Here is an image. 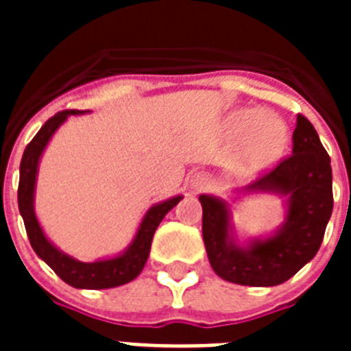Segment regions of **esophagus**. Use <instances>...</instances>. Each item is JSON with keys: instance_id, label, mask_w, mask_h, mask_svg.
<instances>
[{"instance_id": "1", "label": "esophagus", "mask_w": 351, "mask_h": 351, "mask_svg": "<svg viewBox=\"0 0 351 351\" xmlns=\"http://www.w3.org/2000/svg\"><path fill=\"white\" fill-rule=\"evenodd\" d=\"M207 178L206 176H197V179H195V190H204L207 186Z\"/></svg>"}]
</instances>
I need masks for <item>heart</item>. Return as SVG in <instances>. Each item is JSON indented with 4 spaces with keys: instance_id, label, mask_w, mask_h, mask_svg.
<instances>
[{
    "instance_id": "1",
    "label": "heart",
    "mask_w": 351,
    "mask_h": 351,
    "mask_svg": "<svg viewBox=\"0 0 351 351\" xmlns=\"http://www.w3.org/2000/svg\"><path fill=\"white\" fill-rule=\"evenodd\" d=\"M230 132L241 138L239 167L246 172L274 163L287 144V126L280 119L262 116L256 110H244L234 116Z\"/></svg>"
}]
</instances>
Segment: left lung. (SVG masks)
<instances>
[{"label": "left lung", "instance_id": "left-lung-1", "mask_svg": "<svg viewBox=\"0 0 351 351\" xmlns=\"http://www.w3.org/2000/svg\"><path fill=\"white\" fill-rule=\"evenodd\" d=\"M250 188L290 195L287 225L274 237L241 250L228 239L225 204L200 195L204 244L219 278L250 287H274L290 280L318 253L332 214L330 156L308 117L297 114L290 156L263 172Z\"/></svg>", "mask_w": 351, "mask_h": 351}]
</instances>
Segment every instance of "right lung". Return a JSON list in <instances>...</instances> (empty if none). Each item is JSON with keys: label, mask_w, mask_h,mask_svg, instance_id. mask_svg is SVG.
I'll return each instance as SVG.
<instances>
[{"label": "right lung", "mask_w": 351, "mask_h": 351, "mask_svg": "<svg viewBox=\"0 0 351 351\" xmlns=\"http://www.w3.org/2000/svg\"><path fill=\"white\" fill-rule=\"evenodd\" d=\"M71 114H82L80 110H61L56 116L38 130L33 141L26 145L21 160V178H19V190H17V202L21 216L24 219L26 234L29 239L31 247L35 250L36 255L47 263L49 267L60 276L64 283L75 288H88V290H101V288H112L125 285L128 281L135 280L144 269L147 262L149 251H151V243L153 235L156 232L161 219L165 218V214L172 209L182 197L170 198L167 202L158 204L151 207L142 219V225L138 228L137 235L133 239V244L128 247L125 255L117 256L112 260H104V262L84 263L79 260H73L56 250L49 243L38 221H36L35 210H33V191H35V179L36 169H38V160L42 151L47 145L52 133L58 130V126Z\"/></svg>", "instance_id": "1"}]
</instances>
